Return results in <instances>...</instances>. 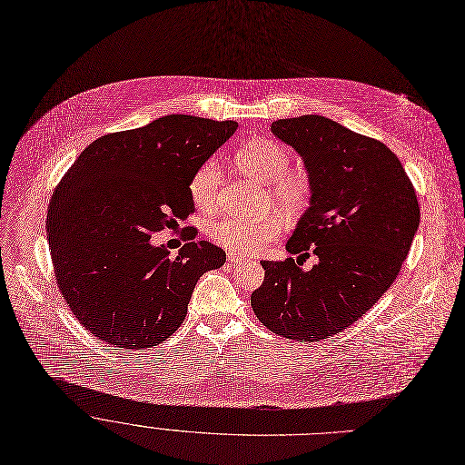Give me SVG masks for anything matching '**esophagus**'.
Listing matches in <instances>:
<instances>
[{
  "instance_id": "34e87169",
  "label": "esophagus",
  "mask_w": 465,
  "mask_h": 465,
  "mask_svg": "<svg viewBox=\"0 0 465 465\" xmlns=\"http://www.w3.org/2000/svg\"><path fill=\"white\" fill-rule=\"evenodd\" d=\"M227 260H229L231 263H238V262L245 260V256H242V254H236V252H229V254H227Z\"/></svg>"
}]
</instances>
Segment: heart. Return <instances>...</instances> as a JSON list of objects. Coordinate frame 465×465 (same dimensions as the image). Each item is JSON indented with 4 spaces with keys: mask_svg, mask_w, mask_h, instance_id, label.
<instances>
[{
    "mask_svg": "<svg viewBox=\"0 0 465 465\" xmlns=\"http://www.w3.org/2000/svg\"><path fill=\"white\" fill-rule=\"evenodd\" d=\"M290 163L292 155L288 148L267 137L249 139L234 152V164L254 181L267 184L271 202L295 213L306 205L312 184L302 170H290ZM218 189L220 168L214 161H205L189 181L191 200L200 211L209 213L218 202ZM278 231H281V223L271 216L243 218L227 214L209 225V236L213 242L236 252H252L262 249L278 234Z\"/></svg>",
    "mask_w": 465,
    "mask_h": 465,
    "instance_id": "1",
    "label": "heart"
}]
</instances>
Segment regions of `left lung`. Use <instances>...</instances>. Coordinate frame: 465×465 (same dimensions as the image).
I'll return each instance as SVG.
<instances>
[{"instance_id":"1","label":"left lung","mask_w":465,"mask_h":465,"mask_svg":"<svg viewBox=\"0 0 465 465\" xmlns=\"http://www.w3.org/2000/svg\"><path fill=\"white\" fill-rule=\"evenodd\" d=\"M271 132L295 148L312 184L310 207L286 243L299 258L262 260L251 306L271 331L293 341L331 337L392 286L420 225V205L401 161L381 141L302 115ZM313 252L310 271L302 262Z\"/></svg>"}]
</instances>
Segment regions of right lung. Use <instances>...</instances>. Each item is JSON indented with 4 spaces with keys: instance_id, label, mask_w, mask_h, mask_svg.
Masks as SVG:
<instances>
[{
    "instance_id": "right-lung-1",
    "label": "right lung",
    "mask_w": 465,
    "mask_h": 465,
    "mask_svg": "<svg viewBox=\"0 0 465 465\" xmlns=\"http://www.w3.org/2000/svg\"><path fill=\"white\" fill-rule=\"evenodd\" d=\"M236 128L164 115L93 141L65 172L45 229L54 281L93 335L124 350L163 342L187 315L200 276L225 263V251L205 240L170 256L150 238L194 213L189 181Z\"/></svg>"
}]
</instances>
